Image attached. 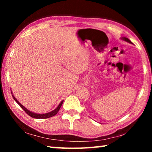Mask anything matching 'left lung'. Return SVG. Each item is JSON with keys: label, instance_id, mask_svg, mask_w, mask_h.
<instances>
[{"label": "left lung", "instance_id": "left-lung-1", "mask_svg": "<svg viewBox=\"0 0 152 152\" xmlns=\"http://www.w3.org/2000/svg\"><path fill=\"white\" fill-rule=\"evenodd\" d=\"M121 39L122 40H123V41H125V42H128V43H132V44H133V43L131 42V41L128 39V38H127V37H121Z\"/></svg>", "mask_w": 152, "mask_h": 152}]
</instances>
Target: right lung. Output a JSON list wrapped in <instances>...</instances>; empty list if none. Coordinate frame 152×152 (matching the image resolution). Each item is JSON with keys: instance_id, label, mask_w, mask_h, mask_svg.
Instances as JSON below:
<instances>
[{"instance_id": "right-lung-1", "label": "right lung", "mask_w": 152, "mask_h": 152, "mask_svg": "<svg viewBox=\"0 0 152 152\" xmlns=\"http://www.w3.org/2000/svg\"><path fill=\"white\" fill-rule=\"evenodd\" d=\"M12 93V97H13V99L15 101L17 102V103L19 105V106L22 108L23 109L25 112H26L27 114L28 115H29L30 117H31L33 118H35V119H48V118H50V117H51L53 116H54V115H56V114H57L58 112L59 111V110H60V107L61 105H62L63 102H64V101H61V102L60 104H59L58 106L57 107V108H56V109L53 110L51 112H49V113H43V114H39V113H33L32 111H31V110H28L27 108H25L23 105H22L20 103V102L17 101V99H16L14 96V95L12 94V92H11Z\"/></svg>"}]
</instances>
